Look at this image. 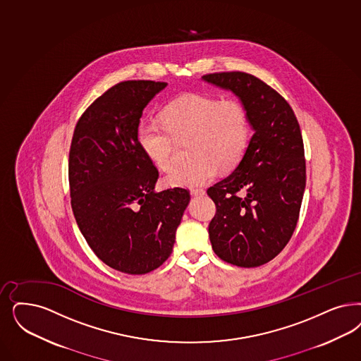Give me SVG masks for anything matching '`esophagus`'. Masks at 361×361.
<instances>
[{"label":"esophagus","instance_id":"obj_1","mask_svg":"<svg viewBox=\"0 0 361 361\" xmlns=\"http://www.w3.org/2000/svg\"><path fill=\"white\" fill-rule=\"evenodd\" d=\"M190 195H192L193 197L204 196V195H205V190H202V189H192V190H190Z\"/></svg>","mask_w":361,"mask_h":361}]
</instances>
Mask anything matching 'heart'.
Masks as SVG:
<instances>
[{"label":"heart","instance_id":"obj_1","mask_svg":"<svg viewBox=\"0 0 361 361\" xmlns=\"http://www.w3.org/2000/svg\"><path fill=\"white\" fill-rule=\"evenodd\" d=\"M164 125L141 121L137 141L160 169L173 162L176 141H189L192 161L165 176L171 187L196 188L211 183L220 168L231 171L243 160L250 140V121L238 99H220L190 93L172 101L162 112Z\"/></svg>","mask_w":361,"mask_h":361}]
</instances>
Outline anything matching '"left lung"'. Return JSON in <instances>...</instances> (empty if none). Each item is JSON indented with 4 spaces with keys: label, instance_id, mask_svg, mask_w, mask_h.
I'll list each match as a JSON object with an SVG mask.
<instances>
[{
    "label": "left lung",
    "instance_id": "left-lung-1",
    "mask_svg": "<svg viewBox=\"0 0 361 361\" xmlns=\"http://www.w3.org/2000/svg\"><path fill=\"white\" fill-rule=\"evenodd\" d=\"M202 81L232 92L247 108L253 135L236 168L207 190L216 204L209 224L214 253L243 268L260 267L288 244L305 189L304 144L286 99L255 75L223 72Z\"/></svg>",
    "mask_w": 361,
    "mask_h": 361
}]
</instances>
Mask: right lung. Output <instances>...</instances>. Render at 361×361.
Instances as JSON below:
<instances>
[{
    "label": "right lung",
    "instance_id": "right-lung-1",
    "mask_svg": "<svg viewBox=\"0 0 361 361\" xmlns=\"http://www.w3.org/2000/svg\"><path fill=\"white\" fill-rule=\"evenodd\" d=\"M166 82L124 81L96 99L75 125L69 153L72 209L87 245L123 274L159 268L172 250L190 195L156 192L159 171L137 141L144 109Z\"/></svg>",
    "mask_w": 361,
    "mask_h": 361
}]
</instances>
